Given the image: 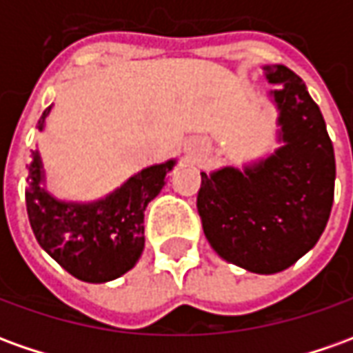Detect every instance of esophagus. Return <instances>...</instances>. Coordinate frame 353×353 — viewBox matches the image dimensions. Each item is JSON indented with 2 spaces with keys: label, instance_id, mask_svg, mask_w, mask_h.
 Here are the masks:
<instances>
[{
  "label": "esophagus",
  "instance_id": "1",
  "mask_svg": "<svg viewBox=\"0 0 353 353\" xmlns=\"http://www.w3.org/2000/svg\"><path fill=\"white\" fill-rule=\"evenodd\" d=\"M207 150H208V146L205 145L203 141H189L185 148L187 157L193 158V160H199V158L205 157V154H207Z\"/></svg>",
  "mask_w": 353,
  "mask_h": 353
}]
</instances>
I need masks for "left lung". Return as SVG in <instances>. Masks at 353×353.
I'll use <instances>...</instances> for the list:
<instances>
[{"mask_svg": "<svg viewBox=\"0 0 353 353\" xmlns=\"http://www.w3.org/2000/svg\"><path fill=\"white\" fill-rule=\"evenodd\" d=\"M274 90V152L241 168L201 172L196 208L220 257L255 274H276L311 251L327 228L336 162L319 106L286 65H263Z\"/></svg>", "mask_w": 353, "mask_h": 353, "instance_id": "obj_1", "label": "left lung"}]
</instances>
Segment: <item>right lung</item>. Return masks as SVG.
Segmentation results:
<instances>
[{"mask_svg":"<svg viewBox=\"0 0 353 353\" xmlns=\"http://www.w3.org/2000/svg\"><path fill=\"white\" fill-rule=\"evenodd\" d=\"M52 106L38 119L44 131ZM177 164L170 158L143 168L114 191L96 201L57 199L46 187L40 150L32 152L26 187V212L40 247L69 274L83 282L104 284L135 267L145 249V208L166 185Z\"/></svg>","mask_w":353,"mask_h":353,"instance_id":"right-lung-1","label":"right lung"}]
</instances>
